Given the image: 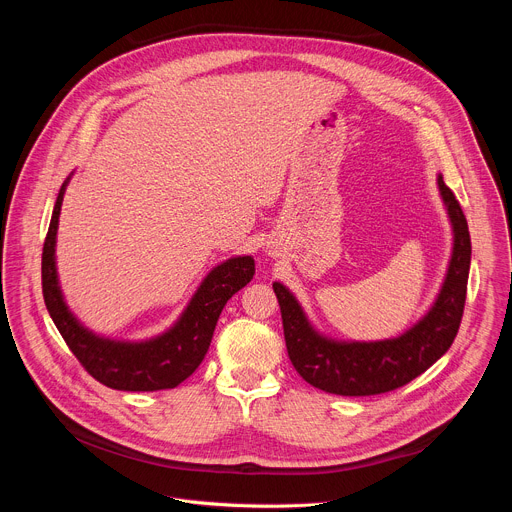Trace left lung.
<instances>
[{"mask_svg": "<svg viewBox=\"0 0 512 512\" xmlns=\"http://www.w3.org/2000/svg\"><path fill=\"white\" fill-rule=\"evenodd\" d=\"M437 188L452 225V257L431 308L403 334L385 340L332 338L310 322L289 287L273 283L289 360L312 387L344 397L387 393L425 373L452 346L466 304L472 245L466 216L442 174Z\"/></svg>", "mask_w": 512, "mask_h": 512, "instance_id": "obj_1", "label": "left lung"}]
</instances>
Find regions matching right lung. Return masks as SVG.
<instances>
[{
  "label": "right lung",
  "mask_w": 512,
  "mask_h": 512,
  "mask_svg": "<svg viewBox=\"0 0 512 512\" xmlns=\"http://www.w3.org/2000/svg\"><path fill=\"white\" fill-rule=\"evenodd\" d=\"M70 176L56 196L42 251L46 310L72 354L99 383L117 391L174 389L200 367L225 304L253 279L255 259L251 255H237L212 267L180 318L158 336L148 340H115L95 334L70 312L56 271L58 218Z\"/></svg>",
  "instance_id": "add662e5"
}]
</instances>
